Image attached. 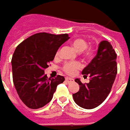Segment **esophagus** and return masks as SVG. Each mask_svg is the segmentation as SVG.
I'll list each match as a JSON object with an SVG mask.
<instances>
[{
    "label": "esophagus",
    "mask_w": 130,
    "mask_h": 130,
    "mask_svg": "<svg viewBox=\"0 0 130 130\" xmlns=\"http://www.w3.org/2000/svg\"><path fill=\"white\" fill-rule=\"evenodd\" d=\"M74 79L72 78H70V77H67L66 78V82H73Z\"/></svg>",
    "instance_id": "esophagus-1"
}]
</instances>
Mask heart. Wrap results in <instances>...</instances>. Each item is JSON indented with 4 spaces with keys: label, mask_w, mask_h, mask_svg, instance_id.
<instances>
[{
    "label": "heart",
    "mask_w": 130,
    "mask_h": 130,
    "mask_svg": "<svg viewBox=\"0 0 130 130\" xmlns=\"http://www.w3.org/2000/svg\"><path fill=\"white\" fill-rule=\"evenodd\" d=\"M71 45L73 48L78 52V53H82L84 52V55L85 57H90L93 54V50L91 48L87 49L88 47V42L87 41L82 39V38H78L75 39L71 42ZM59 52L57 53V55ZM82 66L79 63H68L64 65L63 67V70L64 72L69 75H73L76 73V71L79 69H81Z\"/></svg>",
    "instance_id": "1"
}]
</instances>
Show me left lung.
<instances>
[{"mask_svg":"<svg viewBox=\"0 0 130 130\" xmlns=\"http://www.w3.org/2000/svg\"><path fill=\"white\" fill-rule=\"evenodd\" d=\"M117 55L111 44L106 40L99 43L96 56L82 70V75L90 77L89 83L82 84L79 78L75 82L79 90L73 93V100L78 106L92 109L102 104L109 94L118 72Z\"/></svg>","mask_w":130,"mask_h":130,"instance_id":"obj_1","label":"left lung"}]
</instances>
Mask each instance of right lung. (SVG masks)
<instances>
[{"instance_id":"add662e5","label":"right lung","mask_w":130,"mask_h":130,"mask_svg":"<svg viewBox=\"0 0 130 130\" xmlns=\"http://www.w3.org/2000/svg\"><path fill=\"white\" fill-rule=\"evenodd\" d=\"M69 39L67 34L39 33L16 47L11 62L12 79L17 93L28 108L37 109L48 104L57 85L64 82L62 75L48 78L44 70L60 46Z\"/></svg>"}]
</instances>
